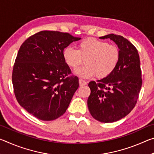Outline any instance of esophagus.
I'll use <instances>...</instances> for the list:
<instances>
[{
    "label": "esophagus",
    "mask_w": 154,
    "mask_h": 154,
    "mask_svg": "<svg viewBox=\"0 0 154 154\" xmlns=\"http://www.w3.org/2000/svg\"><path fill=\"white\" fill-rule=\"evenodd\" d=\"M79 85H85L87 84V82H85V80H83L82 79H79Z\"/></svg>",
    "instance_id": "esophagus-1"
}]
</instances>
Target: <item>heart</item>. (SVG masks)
<instances>
[{
  "label": "heart",
  "mask_w": 154,
  "mask_h": 154,
  "mask_svg": "<svg viewBox=\"0 0 154 154\" xmlns=\"http://www.w3.org/2000/svg\"><path fill=\"white\" fill-rule=\"evenodd\" d=\"M64 59L68 66L76 69L85 60V65L75 70V73L83 78L109 76L118 66L120 51L115 44L95 38H87L78 44L77 50L67 47L63 51Z\"/></svg>",
  "instance_id": "1"
}]
</instances>
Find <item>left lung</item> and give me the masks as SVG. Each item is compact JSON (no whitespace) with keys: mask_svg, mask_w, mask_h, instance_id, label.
Segmentation results:
<instances>
[{"mask_svg":"<svg viewBox=\"0 0 154 154\" xmlns=\"http://www.w3.org/2000/svg\"><path fill=\"white\" fill-rule=\"evenodd\" d=\"M100 38L113 41L120 51V58L109 76L88 83L91 93L88 106L96 120L111 123L126 116L136 105L142 85L141 70L137 49L126 38L110 34Z\"/></svg>","mask_w":154,"mask_h":154,"instance_id":"1","label":"left lung"}]
</instances>
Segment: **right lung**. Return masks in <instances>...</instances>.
<instances>
[{"label":"right lung","mask_w":154,"mask_h":154,"mask_svg":"<svg viewBox=\"0 0 154 154\" xmlns=\"http://www.w3.org/2000/svg\"><path fill=\"white\" fill-rule=\"evenodd\" d=\"M80 39L67 32L43 30L20 48L12 72L14 94L18 103L37 119L54 120L66 112L79 85L63 51Z\"/></svg>","instance_id":"add662e5"}]
</instances>
